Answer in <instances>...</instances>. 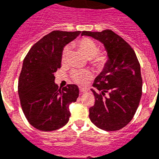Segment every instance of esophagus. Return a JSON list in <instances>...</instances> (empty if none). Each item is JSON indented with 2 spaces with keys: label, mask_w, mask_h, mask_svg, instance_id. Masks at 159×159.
Segmentation results:
<instances>
[{
  "label": "esophagus",
  "mask_w": 159,
  "mask_h": 159,
  "mask_svg": "<svg viewBox=\"0 0 159 159\" xmlns=\"http://www.w3.org/2000/svg\"><path fill=\"white\" fill-rule=\"evenodd\" d=\"M79 90H80V92L81 93H85V92H87L88 90H87V88H85V87H79Z\"/></svg>",
  "instance_id": "34e87169"
}]
</instances>
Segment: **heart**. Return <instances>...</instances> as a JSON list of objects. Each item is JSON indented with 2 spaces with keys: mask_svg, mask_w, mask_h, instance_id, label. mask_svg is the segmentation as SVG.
Wrapping results in <instances>:
<instances>
[{
  "mask_svg": "<svg viewBox=\"0 0 159 159\" xmlns=\"http://www.w3.org/2000/svg\"><path fill=\"white\" fill-rule=\"evenodd\" d=\"M72 46L82 52L83 54L89 58L90 65L95 69L101 71L104 69L109 61V57L105 52L99 51V46L93 39L87 37L80 39L79 40L72 43ZM69 54V49L67 47H65L61 53V62L64 63L67 59ZM70 77L75 83L84 86L92 79V72L88 70L79 71L73 70L70 73Z\"/></svg>",
  "mask_w": 159,
  "mask_h": 159,
  "instance_id": "heart-1",
  "label": "heart"
}]
</instances>
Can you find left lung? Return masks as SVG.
Instances as JSON below:
<instances>
[{"mask_svg":"<svg viewBox=\"0 0 159 159\" xmlns=\"http://www.w3.org/2000/svg\"><path fill=\"white\" fill-rule=\"evenodd\" d=\"M82 35L104 43L109 57L93 83L96 100L89 109V118L102 129L119 130L130 122L139 105L143 86L140 64L131 46L111 30L82 31Z\"/></svg>","mask_w":159,"mask_h":159,"instance_id":"1","label":"left lung"}]
</instances>
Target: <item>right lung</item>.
I'll use <instances>...</instances> for the list:
<instances>
[{"label":"right lung","instance_id":"add662e5","mask_svg":"<svg viewBox=\"0 0 159 159\" xmlns=\"http://www.w3.org/2000/svg\"><path fill=\"white\" fill-rule=\"evenodd\" d=\"M80 33L52 31L34 43L24 59L19 97L27 120L39 130H56L69 120L68 106L77 101L79 89L75 84L58 88L53 73L61 67L63 47Z\"/></svg>","mask_w":159,"mask_h":159}]
</instances>
